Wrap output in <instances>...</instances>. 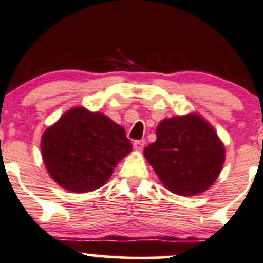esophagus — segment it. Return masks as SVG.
<instances>
[{
  "instance_id": "obj_1",
  "label": "esophagus",
  "mask_w": 263,
  "mask_h": 263,
  "mask_svg": "<svg viewBox=\"0 0 263 263\" xmlns=\"http://www.w3.org/2000/svg\"><path fill=\"white\" fill-rule=\"evenodd\" d=\"M144 146H145V141H144V140H137V141H135V142H134V147H135V150L141 151L142 148H144Z\"/></svg>"
}]
</instances>
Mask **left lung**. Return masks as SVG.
<instances>
[{
    "mask_svg": "<svg viewBox=\"0 0 263 263\" xmlns=\"http://www.w3.org/2000/svg\"><path fill=\"white\" fill-rule=\"evenodd\" d=\"M144 155L169 191L196 196L216 181L225 147L206 119L190 113L163 119L156 127V141L145 147Z\"/></svg>",
    "mask_w": 263,
    "mask_h": 263,
    "instance_id": "obj_1",
    "label": "left lung"
}]
</instances>
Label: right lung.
<instances>
[{"label":"right lung","instance_id":"1","mask_svg":"<svg viewBox=\"0 0 263 263\" xmlns=\"http://www.w3.org/2000/svg\"><path fill=\"white\" fill-rule=\"evenodd\" d=\"M41 147L53 181L75 193L104 185L117 164L132 151L123 127L82 107L67 110L48 127Z\"/></svg>","mask_w":263,"mask_h":263}]
</instances>
